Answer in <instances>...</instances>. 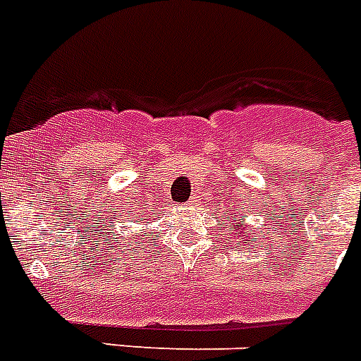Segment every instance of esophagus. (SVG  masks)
Listing matches in <instances>:
<instances>
[{"mask_svg": "<svg viewBox=\"0 0 361 361\" xmlns=\"http://www.w3.org/2000/svg\"><path fill=\"white\" fill-rule=\"evenodd\" d=\"M190 202H198V196H192V198H190Z\"/></svg>", "mask_w": 361, "mask_h": 361, "instance_id": "obj_1", "label": "esophagus"}]
</instances>
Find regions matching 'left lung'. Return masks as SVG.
<instances>
[{
	"label": "left lung",
	"instance_id": "1",
	"mask_svg": "<svg viewBox=\"0 0 361 361\" xmlns=\"http://www.w3.org/2000/svg\"><path fill=\"white\" fill-rule=\"evenodd\" d=\"M242 226H244V224H242ZM242 226H240V227H242ZM240 227H238V229H240ZM238 235H240V233H238Z\"/></svg>",
	"mask_w": 361,
	"mask_h": 361
}]
</instances>
